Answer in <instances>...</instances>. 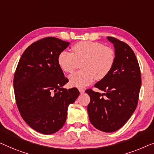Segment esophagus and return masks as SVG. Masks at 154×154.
<instances>
[{
	"instance_id": "34e87169",
	"label": "esophagus",
	"mask_w": 154,
	"mask_h": 154,
	"mask_svg": "<svg viewBox=\"0 0 154 154\" xmlns=\"http://www.w3.org/2000/svg\"><path fill=\"white\" fill-rule=\"evenodd\" d=\"M79 92H80V93H84V89H83V88H79Z\"/></svg>"
}]
</instances>
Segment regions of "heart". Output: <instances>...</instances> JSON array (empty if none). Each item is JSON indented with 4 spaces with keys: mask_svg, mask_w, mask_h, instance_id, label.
Masks as SVG:
<instances>
[{
    "mask_svg": "<svg viewBox=\"0 0 154 154\" xmlns=\"http://www.w3.org/2000/svg\"><path fill=\"white\" fill-rule=\"evenodd\" d=\"M72 53L63 51L59 54L58 63L65 72H71L82 61L83 70L70 75V83L77 87H84L94 79L100 80L109 75L113 67L116 54L111 48L94 41H80L72 47Z\"/></svg>",
    "mask_w": 154,
    "mask_h": 154,
    "instance_id": "1",
    "label": "heart"
}]
</instances>
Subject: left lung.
<instances>
[{
    "instance_id": "obj_1",
    "label": "left lung",
    "mask_w": 154,
    "mask_h": 154,
    "mask_svg": "<svg viewBox=\"0 0 154 154\" xmlns=\"http://www.w3.org/2000/svg\"><path fill=\"white\" fill-rule=\"evenodd\" d=\"M107 39L113 44L116 60L109 75L95 84L104 93L91 89L85 92L91 98L88 113L91 124L111 133L123 127L134 113L142 82L138 62L129 45L111 36Z\"/></svg>"
}]
</instances>
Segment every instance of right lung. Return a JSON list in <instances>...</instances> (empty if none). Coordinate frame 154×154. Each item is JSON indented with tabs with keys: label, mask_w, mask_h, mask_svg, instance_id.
<instances>
[{
	"label": "right lung",
	"mask_w": 154,
	"mask_h": 154,
	"mask_svg": "<svg viewBox=\"0 0 154 154\" xmlns=\"http://www.w3.org/2000/svg\"><path fill=\"white\" fill-rule=\"evenodd\" d=\"M70 43L46 37L33 43L20 57L14 77V88L20 116L32 128L52 134L62 128L68 107L79 95L67 90L68 82L59 66V54Z\"/></svg>",
	"instance_id": "obj_1"
}]
</instances>
